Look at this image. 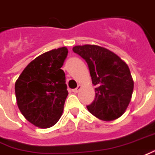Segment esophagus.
Instances as JSON below:
<instances>
[{"label":"esophagus","mask_w":155,"mask_h":155,"mask_svg":"<svg viewBox=\"0 0 155 155\" xmlns=\"http://www.w3.org/2000/svg\"><path fill=\"white\" fill-rule=\"evenodd\" d=\"M81 88H82V85H78L77 88H75V89H74V90H73V92H74V93L79 92V91H80Z\"/></svg>","instance_id":"obj_1"}]
</instances>
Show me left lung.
Returning <instances> with one entry per match:
<instances>
[{
	"label": "left lung",
	"instance_id": "obj_1",
	"mask_svg": "<svg viewBox=\"0 0 155 155\" xmlns=\"http://www.w3.org/2000/svg\"><path fill=\"white\" fill-rule=\"evenodd\" d=\"M88 64L96 98L88 111L106 122L118 118L129 105L134 80L126 63L115 53L98 45L85 44L73 48Z\"/></svg>",
	"mask_w": 155,
	"mask_h": 155
}]
</instances>
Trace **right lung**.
I'll return each instance as SVG.
<instances>
[{
    "instance_id": "obj_1",
    "label": "right lung",
    "mask_w": 155,
    "mask_h": 155,
    "mask_svg": "<svg viewBox=\"0 0 155 155\" xmlns=\"http://www.w3.org/2000/svg\"><path fill=\"white\" fill-rule=\"evenodd\" d=\"M68 54L66 47L38 56L29 63L15 83L17 103L29 123L48 128L62 116L68 91L61 70Z\"/></svg>"
}]
</instances>
